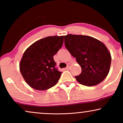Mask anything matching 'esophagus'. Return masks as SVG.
I'll use <instances>...</instances> for the list:
<instances>
[{"label": "esophagus", "instance_id": "esophagus-1", "mask_svg": "<svg viewBox=\"0 0 123 123\" xmlns=\"http://www.w3.org/2000/svg\"><path fill=\"white\" fill-rule=\"evenodd\" d=\"M70 64H67V66L66 68H65V69L69 70L70 69Z\"/></svg>", "mask_w": 123, "mask_h": 123}]
</instances>
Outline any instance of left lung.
I'll use <instances>...</instances> for the list:
<instances>
[{"instance_id":"8db88e82","label":"left lung","mask_w":123,"mask_h":123,"mask_svg":"<svg viewBox=\"0 0 123 123\" xmlns=\"http://www.w3.org/2000/svg\"><path fill=\"white\" fill-rule=\"evenodd\" d=\"M64 44L82 68L81 73L75 76L79 83L93 86L105 80L111 56L103 43L91 36L69 34L64 36Z\"/></svg>"}]
</instances>
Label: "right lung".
Instances as JSON below:
<instances>
[{
  "instance_id": "obj_1",
  "label": "right lung",
  "mask_w": 123,
  "mask_h": 123,
  "mask_svg": "<svg viewBox=\"0 0 123 123\" xmlns=\"http://www.w3.org/2000/svg\"><path fill=\"white\" fill-rule=\"evenodd\" d=\"M64 36H49L32 44L23 54L19 64L26 83L37 90H48L57 83L62 72L55 66L53 56L63 44Z\"/></svg>"
}]
</instances>
